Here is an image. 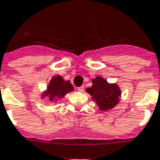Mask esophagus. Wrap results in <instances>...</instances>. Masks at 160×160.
I'll return each mask as SVG.
<instances>
[{
  "label": "esophagus",
  "mask_w": 160,
  "mask_h": 160,
  "mask_svg": "<svg viewBox=\"0 0 160 160\" xmlns=\"http://www.w3.org/2000/svg\"><path fill=\"white\" fill-rule=\"evenodd\" d=\"M83 90H84V86H81V87H78V91L83 92Z\"/></svg>",
  "instance_id": "1"
}]
</instances>
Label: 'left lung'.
Segmentation results:
<instances>
[{"instance_id":"1","label":"left lung","mask_w":160,"mask_h":160,"mask_svg":"<svg viewBox=\"0 0 160 160\" xmlns=\"http://www.w3.org/2000/svg\"><path fill=\"white\" fill-rule=\"evenodd\" d=\"M92 96V99L95 100L99 106L100 110L111 109L117 105L119 101L120 90L116 84L108 83L102 77H98L92 80V86L88 88L86 90Z\"/></svg>"}]
</instances>
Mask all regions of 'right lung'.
I'll use <instances>...</instances> for the list:
<instances>
[{
    "label": "right lung",
    "instance_id": "1",
    "mask_svg": "<svg viewBox=\"0 0 160 160\" xmlns=\"http://www.w3.org/2000/svg\"><path fill=\"white\" fill-rule=\"evenodd\" d=\"M73 90V87L69 81H64L61 76L54 77L48 85V91L44 92L42 97H48L51 102L56 98H62L68 92Z\"/></svg>",
    "mask_w": 160,
    "mask_h": 160
}]
</instances>
